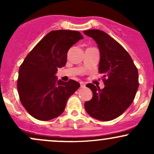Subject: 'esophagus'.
<instances>
[{
    "label": "esophagus",
    "mask_w": 154,
    "mask_h": 154,
    "mask_svg": "<svg viewBox=\"0 0 154 154\" xmlns=\"http://www.w3.org/2000/svg\"><path fill=\"white\" fill-rule=\"evenodd\" d=\"M80 87L81 88H85V83L83 82H80Z\"/></svg>",
    "instance_id": "1"
}]
</instances>
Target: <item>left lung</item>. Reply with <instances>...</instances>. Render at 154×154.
<instances>
[{"label": "left lung", "mask_w": 154, "mask_h": 154, "mask_svg": "<svg viewBox=\"0 0 154 154\" xmlns=\"http://www.w3.org/2000/svg\"><path fill=\"white\" fill-rule=\"evenodd\" d=\"M83 32L96 42L100 51L98 66L103 75L104 87L86 85L93 98L85 103L88 114L100 121H110L122 114L131 105L138 88V72L131 56L120 44L99 29Z\"/></svg>", "instance_id": "obj_1"}]
</instances>
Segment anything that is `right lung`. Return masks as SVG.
I'll use <instances>...</instances> for the list:
<instances>
[{"mask_svg":"<svg viewBox=\"0 0 154 154\" xmlns=\"http://www.w3.org/2000/svg\"><path fill=\"white\" fill-rule=\"evenodd\" d=\"M83 39L78 31H51L26 56L19 70L17 89L21 103L31 116L48 121L61 115L70 95L79 88L73 79L58 80V68L64 66L67 52Z\"/></svg>","mask_w":154,"mask_h":154,"instance_id":"obj_1","label":"right lung"}]
</instances>
